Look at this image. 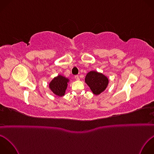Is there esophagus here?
Masks as SVG:
<instances>
[{
    "label": "esophagus",
    "mask_w": 154,
    "mask_h": 154,
    "mask_svg": "<svg viewBox=\"0 0 154 154\" xmlns=\"http://www.w3.org/2000/svg\"><path fill=\"white\" fill-rule=\"evenodd\" d=\"M75 79L76 80H79V77L78 75H75Z\"/></svg>",
    "instance_id": "34e87169"
}]
</instances>
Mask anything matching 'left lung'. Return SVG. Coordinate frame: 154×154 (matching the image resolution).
I'll return each mask as SVG.
<instances>
[{
    "mask_svg": "<svg viewBox=\"0 0 154 154\" xmlns=\"http://www.w3.org/2000/svg\"><path fill=\"white\" fill-rule=\"evenodd\" d=\"M85 82L95 95L105 91L109 84V79L107 76L95 71H91L88 72Z\"/></svg>",
    "mask_w": 154,
    "mask_h": 154,
    "instance_id": "left-lung-1",
    "label": "left lung"
}]
</instances>
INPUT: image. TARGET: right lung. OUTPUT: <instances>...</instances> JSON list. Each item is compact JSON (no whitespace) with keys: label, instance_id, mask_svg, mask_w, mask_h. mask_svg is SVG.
Instances as JSON below:
<instances>
[{"label":"right lung","instance_id":"add662e5","mask_svg":"<svg viewBox=\"0 0 154 154\" xmlns=\"http://www.w3.org/2000/svg\"><path fill=\"white\" fill-rule=\"evenodd\" d=\"M69 79L62 75H58L53 78L49 83V88L58 97H63L65 95Z\"/></svg>","mask_w":154,"mask_h":154}]
</instances>
